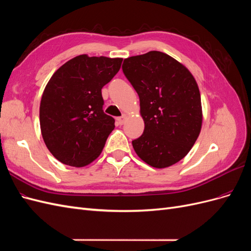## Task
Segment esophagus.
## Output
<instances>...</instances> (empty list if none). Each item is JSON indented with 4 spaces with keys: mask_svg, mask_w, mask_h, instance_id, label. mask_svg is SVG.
<instances>
[{
    "mask_svg": "<svg viewBox=\"0 0 251 251\" xmlns=\"http://www.w3.org/2000/svg\"><path fill=\"white\" fill-rule=\"evenodd\" d=\"M126 119V114H124L123 116L118 117V118H117V123H118V125H119V126H123V125L125 124Z\"/></svg>",
    "mask_w": 251,
    "mask_h": 251,
    "instance_id": "1",
    "label": "esophagus"
}]
</instances>
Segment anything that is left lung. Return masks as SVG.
Returning a JSON list of instances; mask_svg holds the SVG:
<instances>
[{
  "label": "left lung",
  "instance_id": "left-lung-1",
  "mask_svg": "<svg viewBox=\"0 0 251 251\" xmlns=\"http://www.w3.org/2000/svg\"><path fill=\"white\" fill-rule=\"evenodd\" d=\"M123 71L137 92L144 131L132 141L142 160L164 169L184 158L200 134L201 96L186 68L160 51L127 57Z\"/></svg>",
  "mask_w": 251,
  "mask_h": 251
}]
</instances>
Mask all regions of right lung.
<instances>
[{
  "mask_svg": "<svg viewBox=\"0 0 251 251\" xmlns=\"http://www.w3.org/2000/svg\"><path fill=\"white\" fill-rule=\"evenodd\" d=\"M123 58L78 55L52 75L40 105L43 139L58 161L88 165L100 155L115 120L102 110L101 89Z\"/></svg>",
  "mask_w": 251,
  "mask_h": 251,
  "instance_id": "obj_1",
  "label": "right lung"
}]
</instances>
